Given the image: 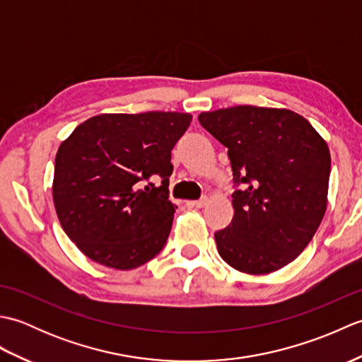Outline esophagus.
<instances>
[{
	"label": "esophagus",
	"instance_id": "1",
	"mask_svg": "<svg viewBox=\"0 0 362 362\" xmlns=\"http://www.w3.org/2000/svg\"><path fill=\"white\" fill-rule=\"evenodd\" d=\"M191 205L193 206H196V209H204V206L209 204V197H202V199H199V201H193V202H189Z\"/></svg>",
	"mask_w": 362,
	"mask_h": 362
}]
</instances>
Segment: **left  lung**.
<instances>
[{
  "mask_svg": "<svg viewBox=\"0 0 362 362\" xmlns=\"http://www.w3.org/2000/svg\"><path fill=\"white\" fill-rule=\"evenodd\" d=\"M228 149L233 219L214 233L221 258L244 274H271L294 261L327 210L332 157L308 119L288 109L236 105L199 115Z\"/></svg>",
  "mask_w": 362,
  "mask_h": 362,
  "instance_id": "8db88e82",
  "label": "left lung"
}]
</instances>
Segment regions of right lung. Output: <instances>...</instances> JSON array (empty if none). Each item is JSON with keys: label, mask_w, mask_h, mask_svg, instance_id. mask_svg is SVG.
<instances>
[{"label": "right lung", "mask_w": 362, "mask_h": 362, "mask_svg": "<svg viewBox=\"0 0 362 362\" xmlns=\"http://www.w3.org/2000/svg\"><path fill=\"white\" fill-rule=\"evenodd\" d=\"M191 119L179 112L103 113L59 146L52 201L83 255L130 271L163 249L177 209L168 199L171 151Z\"/></svg>", "instance_id": "obj_1"}]
</instances>
